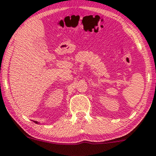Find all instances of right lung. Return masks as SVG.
Returning a JSON list of instances; mask_svg holds the SVG:
<instances>
[{
	"label": "right lung",
	"instance_id": "obj_1",
	"mask_svg": "<svg viewBox=\"0 0 156 156\" xmlns=\"http://www.w3.org/2000/svg\"><path fill=\"white\" fill-rule=\"evenodd\" d=\"M34 122H35V123H37V124H38V122H37V121H34Z\"/></svg>",
	"mask_w": 156,
	"mask_h": 156
}]
</instances>
